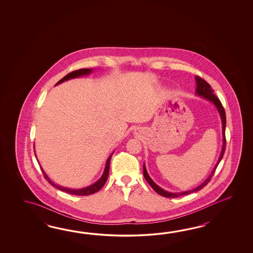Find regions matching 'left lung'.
<instances>
[{
  "mask_svg": "<svg viewBox=\"0 0 253 253\" xmlns=\"http://www.w3.org/2000/svg\"><path fill=\"white\" fill-rule=\"evenodd\" d=\"M195 82H196V90H195V94L197 96H200L203 98H205L206 100H208L209 102L213 104L218 113L220 115V120H221V130H222V147H221V151H220V157L218 159V161L216 163L215 167H213V169L211 170V172L209 174V176L205 179V181L203 183H201L200 185H198L197 187L192 189V190H188V191H184V192H181V193H172V192H168L166 191L165 189L161 188L159 185H157L153 180L152 178L149 176L148 172L146 171V168H145V165L144 164V167H143V172H144V177H145L146 182L150 184L151 187L154 189V191L157 193L158 194H160L164 197H167V198H176L179 196H182V195H186V194H192L194 192H197L201 189L204 188L205 185L207 183L210 182L211 178L212 177L213 173H214L216 168L218 167L219 163L220 160L222 159L223 155H224V152H225V127H226V116L225 111H224V108L222 107L221 103H220L219 98L215 96L213 94V89L211 88V86H210V84H208L205 80L201 79L200 77H195Z\"/></svg>",
  "mask_w": 253,
  "mask_h": 253,
  "instance_id": "obj_1",
  "label": "left lung"
}]
</instances>
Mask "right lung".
Returning a JSON list of instances; mask_svg holds the SVG:
<instances>
[{
	"label": "right lung",
	"mask_w": 253,
	"mask_h": 253,
	"mask_svg": "<svg viewBox=\"0 0 253 253\" xmlns=\"http://www.w3.org/2000/svg\"><path fill=\"white\" fill-rule=\"evenodd\" d=\"M92 71H93V69H81V70L72 71L71 73H69L68 75L65 76L64 78L61 79L56 85H59V84L64 82V81H70V80H72V79L81 78L82 76L89 75ZM34 148H35V147H34ZM34 153H35V149H34ZM113 154L114 151L113 153H112L110 156H108V160L106 162V166H105V169H104V172H103L101 177L99 178L97 182H95V183L90 184L89 186H86V187H84V188H68V187H64V186H61V185H59V184L54 183V182H52V181L49 179V177L47 175V173L43 170L42 167H41V165H40V164H39V165H40L43 174H44V176H45V179H46L48 183H50L53 187L59 189L60 191L65 192V193H68V194H74V195H82V196H83V195H89V194H95V193H97V191H99V190L104 186V184L106 183L107 180H108V172H109V164H110V160H111V157L113 156ZM35 156H36V158H37L36 154H35Z\"/></svg>",
	"instance_id": "1"
}]
</instances>
